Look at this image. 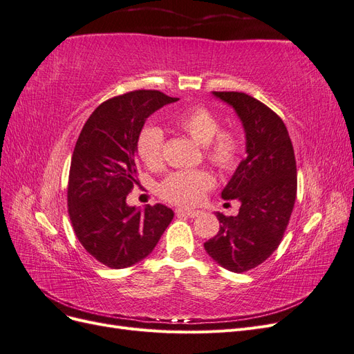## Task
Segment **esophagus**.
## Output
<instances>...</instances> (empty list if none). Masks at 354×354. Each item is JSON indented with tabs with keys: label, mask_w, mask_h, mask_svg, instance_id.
Returning <instances> with one entry per match:
<instances>
[{
	"label": "esophagus",
	"mask_w": 354,
	"mask_h": 354,
	"mask_svg": "<svg viewBox=\"0 0 354 354\" xmlns=\"http://www.w3.org/2000/svg\"><path fill=\"white\" fill-rule=\"evenodd\" d=\"M176 214L178 217H181V216H185V217H190V218H195V217H198L199 216V211H192V209H183V208H178V209H176Z\"/></svg>",
	"instance_id": "obj_1"
}]
</instances>
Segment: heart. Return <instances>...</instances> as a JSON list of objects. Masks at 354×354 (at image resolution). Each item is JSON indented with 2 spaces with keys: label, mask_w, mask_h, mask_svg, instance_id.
Wrapping results in <instances>:
<instances>
[{
  "label": "heart",
  "mask_w": 354,
  "mask_h": 354,
  "mask_svg": "<svg viewBox=\"0 0 354 354\" xmlns=\"http://www.w3.org/2000/svg\"><path fill=\"white\" fill-rule=\"evenodd\" d=\"M173 124L205 147V158L223 173H232L238 168L243 142L233 128H220L218 115L207 106H190L173 116ZM165 136L162 130L147 125L137 137V155L143 164L156 169L162 165ZM214 186V178L207 171H176L167 176L159 185V195L177 205H196L203 194Z\"/></svg>",
  "instance_id": "b5f03b06"
}]
</instances>
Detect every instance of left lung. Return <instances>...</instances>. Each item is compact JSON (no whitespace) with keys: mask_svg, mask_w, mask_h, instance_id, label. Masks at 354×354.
Returning <instances> with one entry per match:
<instances>
[{"mask_svg":"<svg viewBox=\"0 0 354 354\" xmlns=\"http://www.w3.org/2000/svg\"><path fill=\"white\" fill-rule=\"evenodd\" d=\"M233 106L245 128L246 158L221 192L223 199H239L238 216L217 212L220 230L203 243L221 267L248 272L277 250L297 196L294 147L281 116L269 106L239 91H214Z\"/></svg>","mask_w":354,"mask_h":354,"instance_id":"8db88e82","label":"left lung"}]
</instances>
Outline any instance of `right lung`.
<instances>
[{
    "label": "right lung",
    "mask_w": 354,
    "mask_h": 354,
    "mask_svg": "<svg viewBox=\"0 0 354 354\" xmlns=\"http://www.w3.org/2000/svg\"><path fill=\"white\" fill-rule=\"evenodd\" d=\"M177 97L136 90L103 102L84 124L75 145L68 212L78 241L111 269H125L153 251L174 217L162 203L137 211L127 195L137 178L136 143L145 121Z\"/></svg>",
    "instance_id": "right-lung-1"
}]
</instances>
